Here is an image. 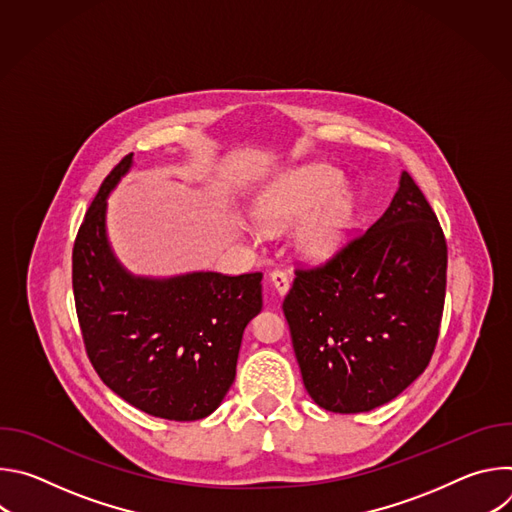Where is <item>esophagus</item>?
Listing matches in <instances>:
<instances>
[{
  "mask_svg": "<svg viewBox=\"0 0 512 512\" xmlns=\"http://www.w3.org/2000/svg\"><path fill=\"white\" fill-rule=\"evenodd\" d=\"M269 283L273 285L277 296H285V294H287V289H289V277H287V273H283V271H271V273H269Z\"/></svg>",
  "mask_w": 512,
  "mask_h": 512,
  "instance_id": "obj_1",
  "label": "esophagus"
}]
</instances>
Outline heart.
Masks as SVG:
<instances>
[{
	"instance_id": "1",
	"label": "heart",
	"mask_w": 512,
	"mask_h": 512,
	"mask_svg": "<svg viewBox=\"0 0 512 512\" xmlns=\"http://www.w3.org/2000/svg\"><path fill=\"white\" fill-rule=\"evenodd\" d=\"M340 182V172L326 164H310L281 174L255 202L261 231L283 235L320 205L298 231L296 247L308 261L330 259L344 247L356 216V194ZM247 237L255 241V235L249 233Z\"/></svg>"
}]
</instances>
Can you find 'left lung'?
I'll list each match as a JSON object with an SVG mask.
<instances>
[{"mask_svg":"<svg viewBox=\"0 0 512 512\" xmlns=\"http://www.w3.org/2000/svg\"><path fill=\"white\" fill-rule=\"evenodd\" d=\"M446 269L444 231L407 172L367 233L326 265L296 269L283 314L316 405L371 411L425 371L440 334Z\"/></svg>","mask_w":512,"mask_h":512,"instance_id":"1","label":"left lung"}]
</instances>
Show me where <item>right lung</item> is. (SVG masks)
Returning <instances> with one entry per match:
<instances>
[{"mask_svg": "<svg viewBox=\"0 0 512 512\" xmlns=\"http://www.w3.org/2000/svg\"><path fill=\"white\" fill-rule=\"evenodd\" d=\"M131 166L133 154L103 180L72 249L85 348L101 381L129 405L196 421L223 403L235 381L243 332L263 306V273L127 271L109 245L107 198Z\"/></svg>", "mask_w": 512, "mask_h": 512, "instance_id": "1", "label": "right lung"}]
</instances>
